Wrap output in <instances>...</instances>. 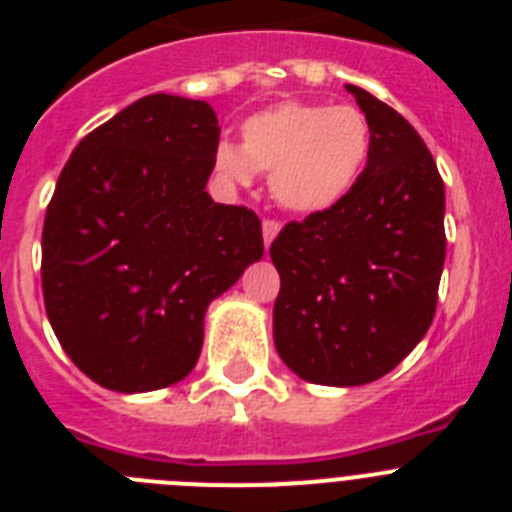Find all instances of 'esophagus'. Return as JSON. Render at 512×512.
I'll list each match as a JSON object with an SVG mask.
<instances>
[{
  "mask_svg": "<svg viewBox=\"0 0 512 512\" xmlns=\"http://www.w3.org/2000/svg\"><path fill=\"white\" fill-rule=\"evenodd\" d=\"M279 228H282V225H279L277 220H264V225H261V233H264V246L266 248H269L271 241H274V238L279 235Z\"/></svg>",
  "mask_w": 512,
  "mask_h": 512,
  "instance_id": "esophagus-1",
  "label": "esophagus"
}]
</instances>
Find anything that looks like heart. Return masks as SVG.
<instances>
[{"mask_svg": "<svg viewBox=\"0 0 512 512\" xmlns=\"http://www.w3.org/2000/svg\"><path fill=\"white\" fill-rule=\"evenodd\" d=\"M369 148V120L351 104L287 99L246 117L241 146L217 143L212 164L238 187H248L256 171H269L271 197L284 210L318 215L351 194Z\"/></svg>", "mask_w": 512, "mask_h": 512, "instance_id": "heart-1", "label": "heart"}]
</instances>
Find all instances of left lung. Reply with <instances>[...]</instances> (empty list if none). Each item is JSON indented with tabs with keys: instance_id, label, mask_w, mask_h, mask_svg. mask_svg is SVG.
<instances>
[{
	"instance_id": "left-lung-1",
	"label": "left lung",
	"mask_w": 512,
	"mask_h": 512,
	"mask_svg": "<svg viewBox=\"0 0 512 512\" xmlns=\"http://www.w3.org/2000/svg\"><path fill=\"white\" fill-rule=\"evenodd\" d=\"M346 89L369 120L366 169L341 205L287 223L271 243L282 279L274 346L297 377L328 387L374 382L418 346L446 259L431 151L390 104Z\"/></svg>"
}]
</instances>
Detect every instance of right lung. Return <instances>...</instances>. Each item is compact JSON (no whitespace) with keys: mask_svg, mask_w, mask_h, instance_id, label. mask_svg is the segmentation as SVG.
<instances>
[{"mask_svg":"<svg viewBox=\"0 0 512 512\" xmlns=\"http://www.w3.org/2000/svg\"><path fill=\"white\" fill-rule=\"evenodd\" d=\"M220 128L202 99L148 94L81 140L43 225L58 343L107 390L182 382L205 312L264 256L256 212L207 194Z\"/></svg>","mask_w":512,"mask_h":512,"instance_id":"obj_1","label":"right lung"}]
</instances>
